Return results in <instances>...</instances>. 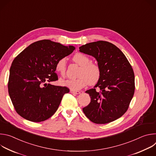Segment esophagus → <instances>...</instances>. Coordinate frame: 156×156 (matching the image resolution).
Wrapping results in <instances>:
<instances>
[{
  "label": "esophagus",
  "mask_w": 156,
  "mask_h": 156,
  "mask_svg": "<svg viewBox=\"0 0 156 156\" xmlns=\"http://www.w3.org/2000/svg\"><path fill=\"white\" fill-rule=\"evenodd\" d=\"M70 93H73V94H80V91H75V90H70Z\"/></svg>",
  "instance_id": "34e87169"
}]
</instances>
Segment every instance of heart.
Wrapping results in <instances>:
<instances>
[{"instance_id":"obj_1","label":"heart","mask_w":156,"mask_h":156,"mask_svg":"<svg viewBox=\"0 0 156 156\" xmlns=\"http://www.w3.org/2000/svg\"><path fill=\"white\" fill-rule=\"evenodd\" d=\"M73 61L80 65L78 78L61 80V84L71 90H79L86 86L96 84L100 80L102 70L96 62H90V58L82 53H76L73 57ZM55 70L60 75H64L66 70V62L65 57L59 58L55 63Z\"/></svg>"}]
</instances>
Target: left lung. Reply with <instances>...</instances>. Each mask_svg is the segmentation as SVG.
<instances>
[{
	"instance_id": "1",
	"label": "left lung",
	"mask_w": 156,
	"mask_h": 156,
	"mask_svg": "<svg viewBox=\"0 0 156 156\" xmlns=\"http://www.w3.org/2000/svg\"><path fill=\"white\" fill-rule=\"evenodd\" d=\"M79 49L95 57L102 70L94 88L86 91L91 102L83 108L84 114L97 124L118 119L127 111L135 93V74L131 64L116 46L107 41L90 42Z\"/></svg>"
}]
</instances>
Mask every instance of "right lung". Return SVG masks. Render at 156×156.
Segmentation results:
<instances>
[{
    "label": "right lung",
    "instance_id": "1",
    "mask_svg": "<svg viewBox=\"0 0 156 156\" xmlns=\"http://www.w3.org/2000/svg\"><path fill=\"white\" fill-rule=\"evenodd\" d=\"M69 48L51 40L32 43L13 60L10 69L8 91L16 113L33 122L52 117L62 99L70 91L65 86L47 84L58 80L56 62L72 54Z\"/></svg>",
    "mask_w": 156,
    "mask_h": 156
}]
</instances>
